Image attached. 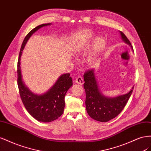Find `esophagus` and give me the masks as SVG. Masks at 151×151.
Instances as JSON below:
<instances>
[{"mask_svg":"<svg viewBox=\"0 0 151 151\" xmlns=\"http://www.w3.org/2000/svg\"><path fill=\"white\" fill-rule=\"evenodd\" d=\"M76 83L77 84H79L81 85L84 84V80L83 79V77L81 76H78L76 79Z\"/></svg>","mask_w":151,"mask_h":151,"instance_id":"obj_1","label":"esophagus"}]
</instances>
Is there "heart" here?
I'll return each instance as SVG.
<instances>
[{"label":"heart","instance_id":"obj_1","mask_svg":"<svg viewBox=\"0 0 151 151\" xmlns=\"http://www.w3.org/2000/svg\"><path fill=\"white\" fill-rule=\"evenodd\" d=\"M93 38V32L89 29L81 30L74 35L72 42V50L75 52H79L83 48L85 45ZM104 42L101 38H98L95 42L94 52V54L98 52L104 47ZM93 59V58H92Z\"/></svg>","mask_w":151,"mask_h":151}]
</instances>
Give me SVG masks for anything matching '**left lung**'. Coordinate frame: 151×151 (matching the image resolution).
I'll use <instances>...</instances> for the list:
<instances>
[{"mask_svg":"<svg viewBox=\"0 0 151 151\" xmlns=\"http://www.w3.org/2000/svg\"><path fill=\"white\" fill-rule=\"evenodd\" d=\"M120 32L123 40L133 48L125 34L122 31ZM84 79L87 112L93 119L101 122H108L119 115L129 101L134 89L132 87L129 93L124 95L115 98H108L100 92L94 69L86 72Z\"/></svg>","mask_w":151,"mask_h":151,"instance_id":"1","label":"left lung"}]
</instances>
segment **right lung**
<instances>
[{
  "mask_svg": "<svg viewBox=\"0 0 151 151\" xmlns=\"http://www.w3.org/2000/svg\"><path fill=\"white\" fill-rule=\"evenodd\" d=\"M50 24H43L36 26L26 36L21 45L17 62V85L22 101L30 115L36 120L42 122L54 121L62 115L65 107L66 93L72 86L70 74H64L60 76L52 88L47 93L38 95L30 91L22 81L20 60L25 45L35 32Z\"/></svg>",
  "mask_w": 151,
  "mask_h": 151,
  "instance_id": "1",
  "label": "right lung"
}]
</instances>
